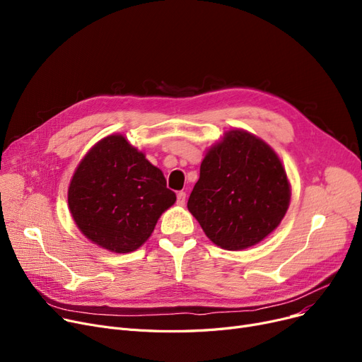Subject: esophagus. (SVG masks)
<instances>
[{"label":"esophagus","instance_id":"34e87169","mask_svg":"<svg viewBox=\"0 0 362 362\" xmlns=\"http://www.w3.org/2000/svg\"><path fill=\"white\" fill-rule=\"evenodd\" d=\"M176 197H177V199H176L177 205H185V199H186V192H183V191H179Z\"/></svg>","mask_w":362,"mask_h":362}]
</instances>
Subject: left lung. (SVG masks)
Here are the masks:
<instances>
[{"label": "left lung", "mask_w": 362, "mask_h": 362, "mask_svg": "<svg viewBox=\"0 0 362 362\" xmlns=\"http://www.w3.org/2000/svg\"><path fill=\"white\" fill-rule=\"evenodd\" d=\"M291 201L276 152L245 130L227 132L206 152L187 210L220 248H250L280 224Z\"/></svg>", "instance_id": "1"}]
</instances>
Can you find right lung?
<instances>
[{"instance_id":"add662e5","label":"right lung","mask_w":362,"mask_h":362,"mask_svg":"<svg viewBox=\"0 0 362 362\" xmlns=\"http://www.w3.org/2000/svg\"><path fill=\"white\" fill-rule=\"evenodd\" d=\"M175 201L163 171L122 135L95 145L69 187V208L81 232L117 254L138 250Z\"/></svg>"}]
</instances>
